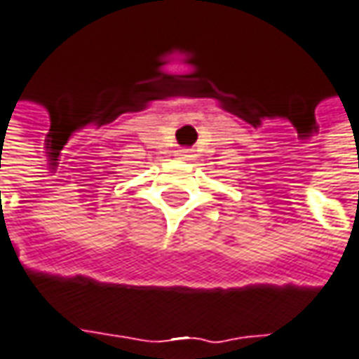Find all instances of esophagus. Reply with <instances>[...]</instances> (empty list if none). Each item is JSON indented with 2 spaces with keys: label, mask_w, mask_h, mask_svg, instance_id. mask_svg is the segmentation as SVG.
<instances>
[{
  "label": "esophagus",
  "mask_w": 359,
  "mask_h": 359,
  "mask_svg": "<svg viewBox=\"0 0 359 359\" xmlns=\"http://www.w3.org/2000/svg\"><path fill=\"white\" fill-rule=\"evenodd\" d=\"M180 156H184V158H189V156H191V150H189V149H182V150H180Z\"/></svg>",
  "instance_id": "obj_1"
}]
</instances>
